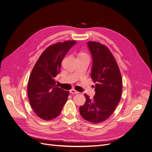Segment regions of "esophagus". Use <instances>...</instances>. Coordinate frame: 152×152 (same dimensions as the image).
Listing matches in <instances>:
<instances>
[{
  "instance_id": "34e87169",
  "label": "esophagus",
  "mask_w": 152,
  "mask_h": 152,
  "mask_svg": "<svg viewBox=\"0 0 152 152\" xmlns=\"http://www.w3.org/2000/svg\"><path fill=\"white\" fill-rule=\"evenodd\" d=\"M70 93H72V94H75L79 93V92H78L77 91H76L75 90H74V89H72V90H71L70 91Z\"/></svg>"
}]
</instances>
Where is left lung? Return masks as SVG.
<instances>
[{
  "instance_id": "obj_1",
  "label": "left lung",
  "mask_w": 152,
  "mask_h": 152,
  "mask_svg": "<svg viewBox=\"0 0 152 152\" xmlns=\"http://www.w3.org/2000/svg\"><path fill=\"white\" fill-rule=\"evenodd\" d=\"M87 45L92 55L91 77L96 83V93L92 99L85 94L86 102L80 106V113L86 121L99 123L107 119L118 104L122 78L117 61L107 47L91 41Z\"/></svg>"
}]
</instances>
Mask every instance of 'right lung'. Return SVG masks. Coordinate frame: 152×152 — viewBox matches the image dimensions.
I'll use <instances>...</instances> for the list:
<instances>
[{
    "label": "right lung",
    "mask_w": 152,
    "mask_h": 152,
    "mask_svg": "<svg viewBox=\"0 0 152 152\" xmlns=\"http://www.w3.org/2000/svg\"><path fill=\"white\" fill-rule=\"evenodd\" d=\"M75 40L58 42L48 47L35 63L28 81L30 104L38 117L51 120L59 115L69 92L57 86L55 78L60 73L62 59Z\"/></svg>",
    "instance_id": "add662e5"
}]
</instances>
